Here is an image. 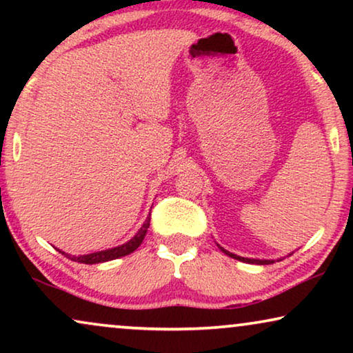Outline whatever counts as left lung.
Returning <instances> with one entry per match:
<instances>
[{
  "instance_id": "obj_1",
  "label": "left lung",
  "mask_w": 353,
  "mask_h": 353,
  "mask_svg": "<svg viewBox=\"0 0 353 353\" xmlns=\"http://www.w3.org/2000/svg\"><path fill=\"white\" fill-rule=\"evenodd\" d=\"M216 245H219V244H216ZM219 248H220L221 252H225L226 255H230L231 259L241 260V262H245V263H257V265H270V263H274V260H259V259H245V257H239V255H236V254H231V252H228V250L221 248V245H219Z\"/></svg>"
}]
</instances>
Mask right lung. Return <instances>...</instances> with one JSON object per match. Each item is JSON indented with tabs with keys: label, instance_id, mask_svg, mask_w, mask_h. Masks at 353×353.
I'll use <instances>...</instances> for the list:
<instances>
[{
	"label": "right lung",
	"instance_id": "obj_1",
	"mask_svg": "<svg viewBox=\"0 0 353 353\" xmlns=\"http://www.w3.org/2000/svg\"><path fill=\"white\" fill-rule=\"evenodd\" d=\"M149 221L151 219H146L144 221L141 228L138 230V233L133 236L132 239L127 241V243L122 244V245H117V248H112V249H105V250H99V252H93V254H86V255H79V257H75V255H69L65 252H59L62 255H65L67 259L74 260V262H79V263H86V265H93V263H103V262H109V260H115V259H120V257H125V255L132 254L133 250H137L139 248V244L143 243L144 236L148 233V228H149Z\"/></svg>",
	"mask_w": 353,
	"mask_h": 353
}]
</instances>
